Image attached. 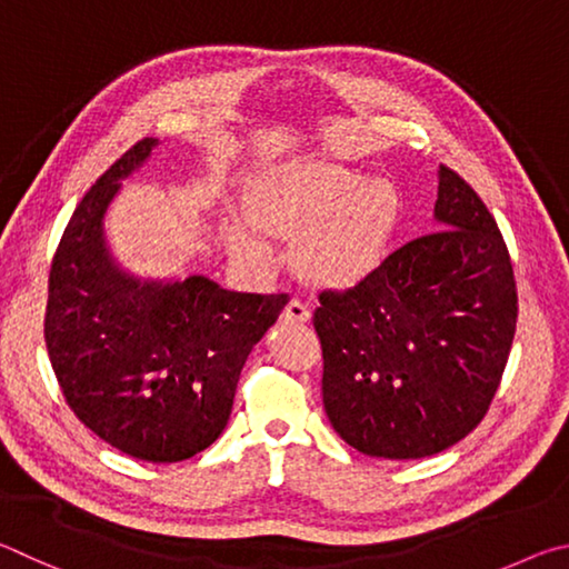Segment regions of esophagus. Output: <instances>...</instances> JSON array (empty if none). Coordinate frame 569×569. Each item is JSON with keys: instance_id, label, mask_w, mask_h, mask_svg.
<instances>
[{"instance_id": "1", "label": "esophagus", "mask_w": 569, "mask_h": 569, "mask_svg": "<svg viewBox=\"0 0 569 569\" xmlns=\"http://www.w3.org/2000/svg\"><path fill=\"white\" fill-rule=\"evenodd\" d=\"M282 317H284V322H307L310 320V307L295 297V300H290V305L284 307Z\"/></svg>"}]
</instances>
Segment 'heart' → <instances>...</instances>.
Returning <instances> with one entry per match:
<instances>
[{"mask_svg":"<svg viewBox=\"0 0 569 569\" xmlns=\"http://www.w3.org/2000/svg\"><path fill=\"white\" fill-rule=\"evenodd\" d=\"M249 222L269 239L297 244L300 272L325 290H352L382 264L400 212V194L382 177L327 159H290L257 179L247 202ZM237 249L269 259V244L237 232Z\"/></svg>","mask_w":569,"mask_h":569,"instance_id":"obj_1","label":"heart"}]
</instances>
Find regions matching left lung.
<instances>
[{
    "mask_svg": "<svg viewBox=\"0 0 569 569\" xmlns=\"http://www.w3.org/2000/svg\"><path fill=\"white\" fill-rule=\"evenodd\" d=\"M442 229L382 259L352 290L320 292L322 402L342 440L370 457L420 460L482 422L517 327V284L480 194L440 164Z\"/></svg>",
    "mask_w": 569,
    "mask_h": 569,
    "instance_id": "left-lung-1",
    "label": "left lung"
}]
</instances>
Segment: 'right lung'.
<instances>
[{"mask_svg":"<svg viewBox=\"0 0 569 569\" xmlns=\"http://www.w3.org/2000/svg\"><path fill=\"white\" fill-rule=\"evenodd\" d=\"M154 144L139 139L77 204L49 269L44 342L69 410L99 440L144 462H182L222 435L239 372L290 297L119 272L102 217Z\"/></svg>","mask_w":569,"mask_h":569,"instance_id":"right-lung-1","label":"right lung"}]
</instances>
